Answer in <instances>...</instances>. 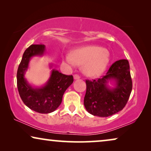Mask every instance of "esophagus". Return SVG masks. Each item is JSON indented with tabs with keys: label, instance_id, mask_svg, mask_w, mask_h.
<instances>
[{
	"label": "esophagus",
	"instance_id": "34e87169",
	"mask_svg": "<svg viewBox=\"0 0 151 151\" xmlns=\"http://www.w3.org/2000/svg\"><path fill=\"white\" fill-rule=\"evenodd\" d=\"M73 77H74V79H75V80L80 79V77H79V75H78V74H74V75L73 76Z\"/></svg>",
	"mask_w": 151,
	"mask_h": 151
}]
</instances>
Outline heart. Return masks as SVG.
Returning <instances> with one entry per match:
<instances>
[{
    "mask_svg": "<svg viewBox=\"0 0 151 151\" xmlns=\"http://www.w3.org/2000/svg\"><path fill=\"white\" fill-rule=\"evenodd\" d=\"M70 65L78 63L83 65L85 74L90 77H96L103 73L110 62V53L108 50L97 45H87L74 50L63 57Z\"/></svg>",
    "mask_w": 151,
    "mask_h": 151,
    "instance_id": "1",
    "label": "heart"
}]
</instances>
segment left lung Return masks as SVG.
Returning <instances> with one entry per match:
<instances>
[{"mask_svg":"<svg viewBox=\"0 0 151 151\" xmlns=\"http://www.w3.org/2000/svg\"><path fill=\"white\" fill-rule=\"evenodd\" d=\"M115 86L110 88L109 82ZM86 92L84 106L94 116H111L125 107L131 93L132 83L130 65L126 59H121L112 64L105 76L92 81L86 80Z\"/></svg>","mask_w":151,"mask_h":151,"instance_id":"obj_1","label":"left lung"}]
</instances>
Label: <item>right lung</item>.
<instances>
[{
    "mask_svg": "<svg viewBox=\"0 0 151 151\" xmlns=\"http://www.w3.org/2000/svg\"><path fill=\"white\" fill-rule=\"evenodd\" d=\"M45 52L44 45H31L27 48L19 64L17 76L18 90L22 101L31 110L42 114L50 113L59 107L64 92L74 81L72 75H65L52 69L49 79L44 86L34 87L28 83L25 74L30 59L34 57L43 56Z\"/></svg>",
    "mask_w": 151,
    "mask_h": 151,
    "instance_id": "right-lung-1",
    "label": "right lung"
}]
</instances>
